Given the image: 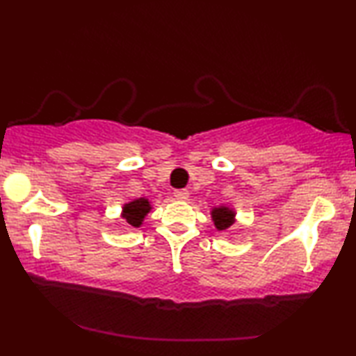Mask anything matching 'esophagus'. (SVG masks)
Returning <instances> with one entry per match:
<instances>
[{"instance_id":"1","label":"esophagus","mask_w":356,"mask_h":356,"mask_svg":"<svg viewBox=\"0 0 356 356\" xmlns=\"http://www.w3.org/2000/svg\"><path fill=\"white\" fill-rule=\"evenodd\" d=\"M173 196L178 199V201H186L189 197V191L188 189H177V191L173 193Z\"/></svg>"}]
</instances>
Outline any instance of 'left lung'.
<instances>
[{
    "label": "left lung",
    "instance_id": "1",
    "mask_svg": "<svg viewBox=\"0 0 356 356\" xmlns=\"http://www.w3.org/2000/svg\"><path fill=\"white\" fill-rule=\"evenodd\" d=\"M211 216H212V220H213V225H216L217 230H227V228H230L233 223H235V211L230 207H225V206H220V207H213L211 211Z\"/></svg>",
    "mask_w": 356,
    "mask_h": 356
}]
</instances>
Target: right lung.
I'll list each match as a JSON object with an SVG mask.
<instances>
[{
	"label": "right lung",
	"mask_w": 356,
	"mask_h": 356,
	"mask_svg": "<svg viewBox=\"0 0 356 356\" xmlns=\"http://www.w3.org/2000/svg\"><path fill=\"white\" fill-rule=\"evenodd\" d=\"M150 209H152V206H150L149 199L139 197L128 204H124L123 211H121V217L124 218L128 225L139 228L140 225H143L145 216L150 212Z\"/></svg>",
	"instance_id": "obj_1"
}]
</instances>
